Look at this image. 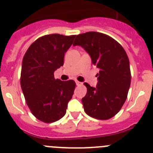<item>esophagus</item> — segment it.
Returning a JSON list of instances; mask_svg holds the SVG:
<instances>
[{"label": "esophagus", "mask_w": 153, "mask_h": 153, "mask_svg": "<svg viewBox=\"0 0 153 153\" xmlns=\"http://www.w3.org/2000/svg\"><path fill=\"white\" fill-rule=\"evenodd\" d=\"M76 85H82V82H79V81H76Z\"/></svg>", "instance_id": "obj_1"}]
</instances>
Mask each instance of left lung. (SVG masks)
Instances as JSON below:
<instances>
[{
  "label": "left lung",
  "mask_w": 153,
  "mask_h": 153,
  "mask_svg": "<svg viewBox=\"0 0 153 153\" xmlns=\"http://www.w3.org/2000/svg\"><path fill=\"white\" fill-rule=\"evenodd\" d=\"M73 45L83 48L99 69L96 87L84 83L87 88L82 98L84 110L97 119L113 117L124 104L131 85L130 65L126 51L110 36L95 31L79 34Z\"/></svg>",
  "instance_id": "left-lung-1"
}]
</instances>
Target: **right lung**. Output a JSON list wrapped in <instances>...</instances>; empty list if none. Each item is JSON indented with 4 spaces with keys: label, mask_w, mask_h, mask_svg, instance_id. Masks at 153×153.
Segmentation results:
<instances>
[{
    "label": "right lung",
    "mask_w": 153,
    "mask_h": 153,
    "mask_svg": "<svg viewBox=\"0 0 153 153\" xmlns=\"http://www.w3.org/2000/svg\"><path fill=\"white\" fill-rule=\"evenodd\" d=\"M76 35L53 34L40 37L25 54L22 64V90L26 104L37 119L56 122L66 113L76 83L54 77L55 71L63 66L65 54Z\"/></svg>",
    "instance_id": "right-lung-1"
}]
</instances>
